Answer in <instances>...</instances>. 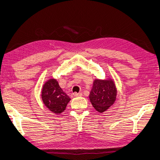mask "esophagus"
<instances>
[{
    "mask_svg": "<svg viewBox=\"0 0 160 160\" xmlns=\"http://www.w3.org/2000/svg\"><path fill=\"white\" fill-rule=\"evenodd\" d=\"M73 96L74 97H82V93H74L73 94Z\"/></svg>",
    "mask_w": 160,
    "mask_h": 160,
    "instance_id": "obj_1",
    "label": "esophagus"
}]
</instances>
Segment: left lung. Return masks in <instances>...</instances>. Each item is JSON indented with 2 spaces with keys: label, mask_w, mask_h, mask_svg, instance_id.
Segmentation results:
<instances>
[{
  "label": "left lung",
  "mask_w": 160,
  "mask_h": 160,
  "mask_svg": "<svg viewBox=\"0 0 160 160\" xmlns=\"http://www.w3.org/2000/svg\"><path fill=\"white\" fill-rule=\"evenodd\" d=\"M117 88L112 78H95L89 98L95 110L102 113L113 105L117 98Z\"/></svg>",
  "instance_id": "1"
}]
</instances>
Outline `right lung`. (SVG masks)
Returning a JSON list of instances; mask_svg holds the SVG:
<instances>
[{
  "mask_svg": "<svg viewBox=\"0 0 160 160\" xmlns=\"http://www.w3.org/2000/svg\"><path fill=\"white\" fill-rule=\"evenodd\" d=\"M41 98L44 105L54 114L59 115L64 111L70 97L60 88L57 79L50 78L42 85Z\"/></svg>",
  "mask_w": 160,
  "mask_h": 160,
  "instance_id": "right-lung-1",
  "label": "right lung"
}]
</instances>
